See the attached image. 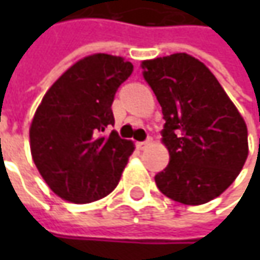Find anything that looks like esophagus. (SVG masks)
Returning a JSON list of instances; mask_svg holds the SVG:
<instances>
[{"label":"esophagus","mask_w":260,"mask_h":260,"mask_svg":"<svg viewBox=\"0 0 260 260\" xmlns=\"http://www.w3.org/2000/svg\"><path fill=\"white\" fill-rule=\"evenodd\" d=\"M137 149H140V150H145L146 147L149 146V140H146V142H137Z\"/></svg>","instance_id":"1"}]
</instances>
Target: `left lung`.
Listing matches in <instances>:
<instances>
[{"mask_svg": "<svg viewBox=\"0 0 260 260\" xmlns=\"http://www.w3.org/2000/svg\"><path fill=\"white\" fill-rule=\"evenodd\" d=\"M165 125L169 165L155 176L159 191L185 205H201L235 182L249 155L247 127L207 66L186 53L142 62Z\"/></svg>", "mask_w": 260, "mask_h": 260, "instance_id": "1", "label": "left lung"}]
</instances>
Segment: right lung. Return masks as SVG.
Masks as SVG:
<instances>
[{
  "label": "right lung",
  "mask_w": 260,
  "mask_h": 260,
  "mask_svg": "<svg viewBox=\"0 0 260 260\" xmlns=\"http://www.w3.org/2000/svg\"><path fill=\"white\" fill-rule=\"evenodd\" d=\"M132 72L121 56H86L56 79L37 107L30 124L31 157L62 200L92 203L118 184L135 143L115 130L103 132L114 125L111 104Z\"/></svg>",
  "instance_id": "1"
}]
</instances>
